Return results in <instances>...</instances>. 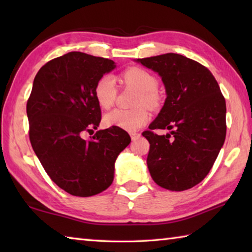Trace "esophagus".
Returning a JSON list of instances; mask_svg holds the SVG:
<instances>
[{"label":"esophagus","instance_id":"34e87169","mask_svg":"<svg viewBox=\"0 0 252 252\" xmlns=\"http://www.w3.org/2000/svg\"><path fill=\"white\" fill-rule=\"evenodd\" d=\"M130 135H131V139L133 140V141H135L136 139H139V138H140V135H141V134L138 133V132H132V133H131Z\"/></svg>","mask_w":252,"mask_h":252}]
</instances>
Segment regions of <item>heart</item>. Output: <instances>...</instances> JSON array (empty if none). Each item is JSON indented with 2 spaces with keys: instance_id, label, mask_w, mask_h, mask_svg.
Listing matches in <instances>:
<instances>
[{
  "instance_id": "b5f03b06",
  "label": "heart",
  "mask_w": 252,
  "mask_h": 252,
  "mask_svg": "<svg viewBox=\"0 0 252 252\" xmlns=\"http://www.w3.org/2000/svg\"><path fill=\"white\" fill-rule=\"evenodd\" d=\"M120 81L126 85L136 89L140 94L136 97L134 110L116 109L104 117L106 126L121 127L127 131H134L146 125L149 120V112L143 105L156 108L160 102L157 89L159 81L150 72L142 67L132 66L122 72ZM94 97L101 109L108 110L114 104L118 94V89L112 76L103 75L96 81L94 85Z\"/></svg>"
}]
</instances>
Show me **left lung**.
Listing matches in <instances>:
<instances>
[{"mask_svg": "<svg viewBox=\"0 0 252 252\" xmlns=\"http://www.w3.org/2000/svg\"><path fill=\"white\" fill-rule=\"evenodd\" d=\"M158 72L167 92L163 108L142 132L150 143L147 164L158 186L183 191L201 182L222 148L227 132L225 100L206 66L181 54L138 59ZM171 129L159 136L155 129Z\"/></svg>", "mask_w": 252, "mask_h": 252, "instance_id": "8db88e82", "label": "left lung"}]
</instances>
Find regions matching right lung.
<instances>
[{
	"instance_id": "1",
	"label": "right lung",
	"mask_w": 252,
	"mask_h": 252,
	"mask_svg": "<svg viewBox=\"0 0 252 252\" xmlns=\"http://www.w3.org/2000/svg\"><path fill=\"white\" fill-rule=\"evenodd\" d=\"M114 67L112 60L70 52L45 63L34 78L27 103L30 141L51 180L76 197L108 189L117 157L131 142L118 126L82 138L101 121L96 81Z\"/></svg>"
}]
</instances>
